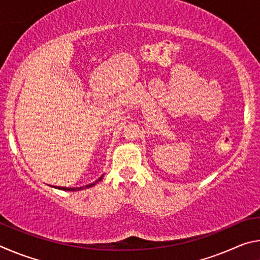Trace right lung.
<instances>
[{"mask_svg":"<svg viewBox=\"0 0 260 260\" xmlns=\"http://www.w3.org/2000/svg\"><path fill=\"white\" fill-rule=\"evenodd\" d=\"M102 178H103V175L102 177H101L99 180H96V181L94 182V183H90V184H88V186H86V187H80V188H64V187H56V188H58V189H61V190H69V191H74V190H80V189H85V188H88V187H91V186H94V184H96V182H99V181H101V180H102Z\"/></svg>","mask_w":260,"mask_h":260,"instance_id":"add662e5","label":"right lung"}]
</instances>
